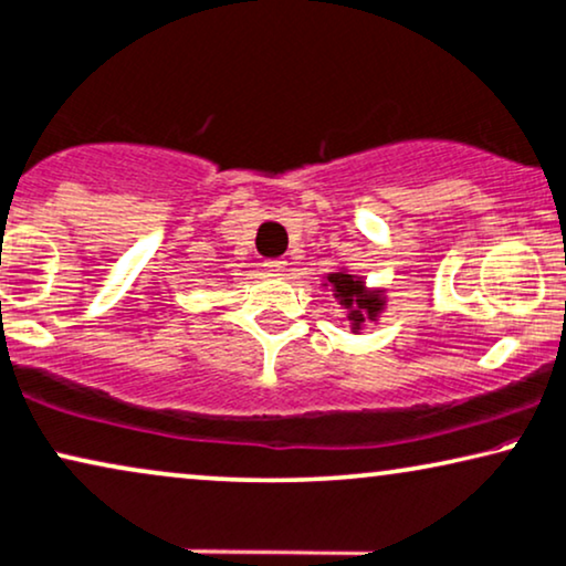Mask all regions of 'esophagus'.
<instances>
[{"instance_id": "obj_1", "label": "esophagus", "mask_w": 566, "mask_h": 566, "mask_svg": "<svg viewBox=\"0 0 566 566\" xmlns=\"http://www.w3.org/2000/svg\"><path fill=\"white\" fill-rule=\"evenodd\" d=\"M263 269H266L271 276H279L284 269H287V261H284V259H269V261H263Z\"/></svg>"}]
</instances>
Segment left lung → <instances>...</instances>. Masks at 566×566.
<instances>
[{
    "instance_id": "8db88e82",
    "label": "left lung",
    "mask_w": 566,
    "mask_h": 566,
    "mask_svg": "<svg viewBox=\"0 0 566 566\" xmlns=\"http://www.w3.org/2000/svg\"><path fill=\"white\" fill-rule=\"evenodd\" d=\"M326 279V287H332L334 297L339 300V305L347 311V321H353L355 332L366 324V321H376V316L384 307V297L378 295V292L366 290L363 279L347 274V271H336V274H328Z\"/></svg>"
}]
</instances>
